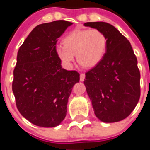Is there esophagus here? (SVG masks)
Instances as JSON below:
<instances>
[{"label": "esophagus", "instance_id": "34e87169", "mask_svg": "<svg viewBox=\"0 0 150 150\" xmlns=\"http://www.w3.org/2000/svg\"><path fill=\"white\" fill-rule=\"evenodd\" d=\"M85 77H86V75H85L84 73H81V74H80V81H81V82L84 81Z\"/></svg>", "mask_w": 150, "mask_h": 150}]
</instances>
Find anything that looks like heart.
<instances>
[{
  "instance_id": "b5f03b06",
  "label": "heart",
  "mask_w": 150,
  "mask_h": 150,
  "mask_svg": "<svg viewBox=\"0 0 150 150\" xmlns=\"http://www.w3.org/2000/svg\"><path fill=\"white\" fill-rule=\"evenodd\" d=\"M63 43L55 47V53L62 63L71 67L76 54L81 65L92 68L102 60L107 47V37L98 29H75L64 38Z\"/></svg>"
}]
</instances>
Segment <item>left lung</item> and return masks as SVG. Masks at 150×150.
Returning <instances> with one entry per match:
<instances>
[{"label": "left lung", "instance_id": "1", "mask_svg": "<svg viewBox=\"0 0 150 150\" xmlns=\"http://www.w3.org/2000/svg\"><path fill=\"white\" fill-rule=\"evenodd\" d=\"M107 37V52L86 73L84 84L94 113L101 121L112 123L129 116L140 98V72L130 42L112 25L86 22Z\"/></svg>", "mask_w": 150, "mask_h": 150}]
</instances>
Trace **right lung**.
Here are the masks:
<instances>
[{"label":"right lung","mask_w":150,"mask_h":150,"mask_svg":"<svg viewBox=\"0 0 150 150\" xmlns=\"http://www.w3.org/2000/svg\"><path fill=\"white\" fill-rule=\"evenodd\" d=\"M71 25L64 20L39 25L18 51L12 91L20 114L35 125H60L73 86L79 82V72L62 68L55 53L57 39Z\"/></svg>","instance_id":"1"}]
</instances>
